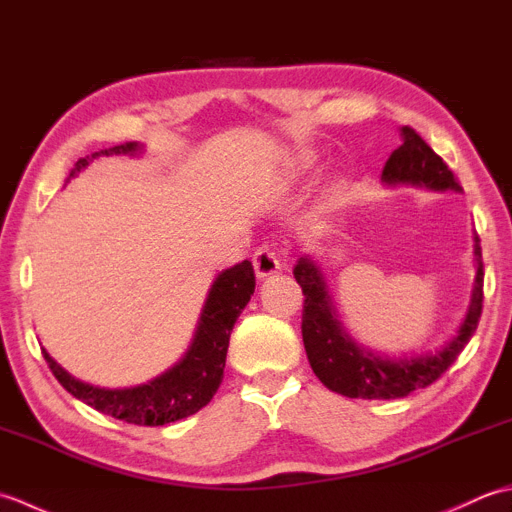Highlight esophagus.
Instances as JSON below:
<instances>
[{
  "label": "esophagus",
  "instance_id": "obj_1",
  "mask_svg": "<svg viewBox=\"0 0 512 512\" xmlns=\"http://www.w3.org/2000/svg\"><path fill=\"white\" fill-rule=\"evenodd\" d=\"M253 266H255V275L259 279H264V277L275 275L277 270L281 268V262H279V257H277V253L273 250V246L262 244V246L255 250Z\"/></svg>",
  "mask_w": 512,
  "mask_h": 512
}]
</instances>
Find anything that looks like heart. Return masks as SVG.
I'll use <instances>...</instances> for the list:
<instances>
[{
  "label": "heart",
  "mask_w": 512,
  "mask_h": 512,
  "mask_svg": "<svg viewBox=\"0 0 512 512\" xmlns=\"http://www.w3.org/2000/svg\"><path fill=\"white\" fill-rule=\"evenodd\" d=\"M301 167H308V160H301Z\"/></svg>",
  "instance_id": "1"
}]
</instances>
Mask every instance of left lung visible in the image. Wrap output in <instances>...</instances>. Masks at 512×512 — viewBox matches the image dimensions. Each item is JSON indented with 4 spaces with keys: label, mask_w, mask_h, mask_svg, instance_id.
<instances>
[{
    "label": "left lung",
    "mask_w": 512,
    "mask_h": 512,
    "mask_svg": "<svg viewBox=\"0 0 512 512\" xmlns=\"http://www.w3.org/2000/svg\"><path fill=\"white\" fill-rule=\"evenodd\" d=\"M400 136L402 145L394 149V154L385 162L380 180L385 184H413V187L431 191H462L447 162L424 143L416 129L402 127ZM473 239L477 273L469 310H466L458 334L438 352L398 358V361L378 356L352 341V336L341 328V321L336 319V310L319 266L310 257H301L292 270L303 290V297H306L301 334L308 361L321 383L336 394L363 400L405 398L411 391L436 383L455 363L466 343L471 341L482 317L484 264L480 237L475 235Z\"/></svg>",
    "instance_id": "8db88e82"
}]
</instances>
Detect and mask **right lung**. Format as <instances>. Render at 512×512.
I'll use <instances>...</instances> for the list:
<instances>
[{"label":"right lung","instance_id":"1","mask_svg":"<svg viewBox=\"0 0 512 512\" xmlns=\"http://www.w3.org/2000/svg\"><path fill=\"white\" fill-rule=\"evenodd\" d=\"M138 149V143H125L94 151L92 158L88 156L76 162L74 169L70 171V178L88 167L90 160L94 158L118 154L134 156ZM253 292L255 270L248 259H244L242 264H235L233 268L222 270L215 277L209 297L204 301L198 328H195L189 350L165 374H160L154 380H149V383L138 387L105 389L81 383L79 378L70 376L61 365L54 363V358L46 350L41 352L50 372L63 385V389H68L74 398L83 400L85 405L129 424L160 427V424L193 416L195 411L209 405L217 387L222 385L228 339H231L233 325L246 308Z\"/></svg>","mask_w":512,"mask_h":512}]
</instances>
